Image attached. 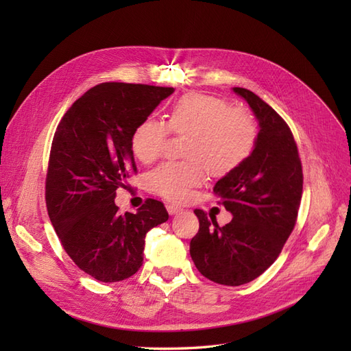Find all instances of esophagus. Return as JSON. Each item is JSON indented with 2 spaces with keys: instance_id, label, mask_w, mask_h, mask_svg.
Returning a JSON list of instances; mask_svg holds the SVG:
<instances>
[{
  "instance_id": "1",
  "label": "esophagus",
  "mask_w": 351,
  "mask_h": 351,
  "mask_svg": "<svg viewBox=\"0 0 351 351\" xmlns=\"http://www.w3.org/2000/svg\"><path fill=\"white\" fill-rule=\"evenodd\" d=\"M167 210H168V214H169V215H178L180 212H183V209H182V208L177 206V205H171V204H168V205H167Z\"/></svg>"
}]
</instances>
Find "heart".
Here are the masks:
<instances>
[{
	"mask_svg": "<svg viewBox=\"0 0 351 351\" xmlns=\"http://www.w3.org/2000/svg\"><path fill=\"white\" fill-rule=\"evenodd\" d=\"M167 126L176 134H187L186 161H168L146 176L151 192L171 202H184L195 187L212 176H227L247 161L258 142L253 117L231 108L222 98L206 93H186L168 111ZM168 136L165 124L146 119L134 127L130 139L133 155L143 164L161 155Z\"/></svg>",
	"mask_w": 351,
	"mask_h": 351,
	"instance_id": "1",
	"label": "heart"
}]
</instances>
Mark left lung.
Masks as SVG:
<instances>
[{
  "label": "left lung",
  "instance_id": "1",
  "mask_svg": "<svg viewBox=\"0 0 351 351\" xmlns=\"http://www.w3.org/2000/svg\"><path fill=\"white\" fill-rule=\"evenodd\" d=\"M232 90L258 120L256 147L246 162L214 186L232 219L219 227L196 209L199 231L190 241L199 272L222 285L250 282L271 267L295 226L303 192L302 162L290 127L256 93Z\"/></svg>",
  "mask_w": 351,
  "mask_h": 351
}]
</instances>
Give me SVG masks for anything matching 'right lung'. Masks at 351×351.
I'll return each mask as SVG.
<instances>
[{
  "label": "right lung",
  "mask_w": 351,
  "mask_h": 351,
  "mask_svg": "<svg viewBox=\"0 0 351 351\" xmlns=\"http://www.w3.org/2000/svg\"><path fill=\"white\" fill-rule=\"evenodd\" d=\"M173 92L101 83L83 93L57 127L45 186L48 215L69 256L95 280L132 277L143 263L146 232L168 219L159 200L147 199L136 214H120L114 199L136 173L134 127Z\"/></svg>",
  "instance_id": "add662e5"
}]
</instances>
